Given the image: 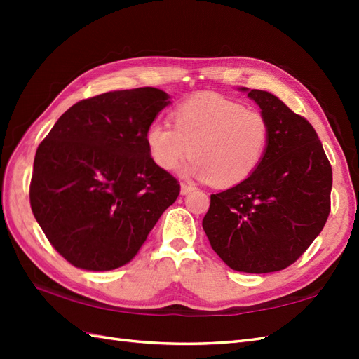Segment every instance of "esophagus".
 I'll list each match as a JSON object with an SVG mask.
<instances>
[{
    "label": "esophagus",
    "mask_w": 359,
    "mask_h": 359,
    "mask_svg": "<svg viewBox=\"0 0 359 359\" xmlns=\"http://www.w3.org/2000/svg\"><path fill=\"white\" fill-rule=\"evenodd\" d=\"M194 189H196L194 185H189V184H182V185H180V193L184 194V196H187V194H189L191 191H194Z\"/></svg>",
    "instance_id": "obj_1"
}]
</instances>
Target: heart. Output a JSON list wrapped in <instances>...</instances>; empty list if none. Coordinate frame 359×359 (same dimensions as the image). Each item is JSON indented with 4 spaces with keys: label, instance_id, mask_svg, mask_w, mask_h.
Returning <instances> with one entry per match:
<instances>
[{
    "label": "heart",
    "instance_id": "obj_1",
    "mask_svg": "<svg viewBox=\"0 0 359 359\" xmlns=\"http://www.w3.org/2000/svg\"><path fill=\"white\" fill-rule=\"evenodd\" d=\"M171 123L154 121L144 143L154 163L171 171L188 154L182 174L233 187L248 179L266 154L270 121L261 111L230 98L202 94L188 98L171 112Z\"/></svg>",
    "mask_w": 359,
    "mask_h": 359
}]
</instances>
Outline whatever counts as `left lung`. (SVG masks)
Returning <instances> with one entry per match:
<instances>
[{
	"instance_id": "obj_1",
	"label": "left lung",
	"mask_w": 359,
	"mask_h": 359,
	"mask_svg": "<svg viewBox=\"0 0 359 359\" xmlns=\"http://www.w3.org/2000/svg\"><path fill=\"white\" fill-rule=\"evenodd\" d=\"M248 97L270 121L269 149L248 179L211 194L202 226L230 269L261 274L296 262L323 231L332 166L309 120L266 90L251 89Z\"/></svg>"
}]
</instances>
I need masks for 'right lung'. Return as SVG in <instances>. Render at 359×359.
<instances>
[{
  "instance_id": "right-lung-1",
  "label": "right lung",
  "mask_w": 359,
  "mask_h": 359,
  "mask_svg": "<svg viewBox=\"0 0 359 359\" xmlns=\"http://www.w3.org/2000/svg\"><path fill=\"white\" fill-rule=\"evenodd\" d=\"M168 98L156 88L85 98L38 144L30 208L50 245L77 269L109 271L133 261L177 199L179 180L144 143Z\"/></svg>"
}]
</instances>
